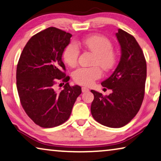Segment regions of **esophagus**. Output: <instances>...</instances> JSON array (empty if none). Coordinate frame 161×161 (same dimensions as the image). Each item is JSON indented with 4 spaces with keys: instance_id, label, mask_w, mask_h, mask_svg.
I'll return each mask as SVG.
<instances>
[{
    "instance_id": "34e87169",
    "label": "esophagus",
    "mask_w": 161,
    "mask_h": 161,
    "mask_svg": "<svg viewBox=\"0 0 161 161\" xmlns=\"http://www.w3.org/2000/svg\"><path fill=\"white\" fill-rule=\"evenodd\" d=\"M89 89H88L87 87H82V92H83V93H85V92H89Z\"/></svg>"
}]
</instances>
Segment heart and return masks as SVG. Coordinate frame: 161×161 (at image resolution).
Segmentation results:
<instances>
[{
  "mask_svg": "<svg viewBox=\"0 0 161 161\" xmlns=\"http://www.w3.org/2000/svg\"><path fill=\"white\" fill-rule=\"evenodd\" d=\"M81 45L94 55L93 65H98L105 71H109L115 65L116 56L113 51V45L108 39L102 36H92L83 39L81 43H70L63 53L64 60L70 67H75L78 62L80 50L78 45ZM102 71L98 67L79 68L72 74L75 83L83 86H89L100 78Z\"/></svg>",
  "mask_w": 161,
  "mask_h": 161,
  "instance_id": "obj_1",
  "label": "heart"
}]
</instances>
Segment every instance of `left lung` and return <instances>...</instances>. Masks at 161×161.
I'll use <instances>...</instances> for the list:
<instances>
[{"instance_id": "8db88e82", "label": "left lung", "mask_w": 161, "mask_h": 161, "mask_svg": "<svg viewBox=\"0 0 161 161\" xmlns=\"http://www.w3.org/2000/svg\"><path fill=\"white\" fill-rule=\"evenodd\" d=\"M116 36L121 47L120 61L113 74L101 83L112 93L103 96L91 90L92 116L100 124L114 128L128 124L137 114L144 100L147 78L146 60L134 36L120 28Z\"/></svg>"}]
</instances>
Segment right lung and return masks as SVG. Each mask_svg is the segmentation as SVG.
I'll list each match as a JSON object with an SVG mask.
<instances>
[{"mask_svg":"<svg viewBox=\"0 0 161 161\" xmlns=\"http://www.w3.org/2000/svg\"><path fill=\"white\" fill-rule=\"evenodd\" d=\"M71 37V34L58 28H46L28 40L17 64V89L21 105L33 122L42 127L65 122L81 94V87L70 86L69 77L63 72L62 54ZM61 80L67 83L57 91L55 84Z\"/></svg>","mask_w":161,"mask_h":161,"instance_id":"add662e5","label":"right lung"}]
</instances>
